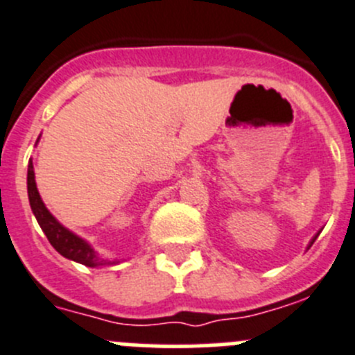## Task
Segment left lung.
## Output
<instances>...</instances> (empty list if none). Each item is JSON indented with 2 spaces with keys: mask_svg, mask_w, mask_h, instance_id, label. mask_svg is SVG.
I'll use <instances>...</instances> for the list:
<instances>
[{
  "mask_svg": "<svg viewBox=\"0 0 355 355\" xmlns=\"http://www.w3.org/2000/svg\"><path fill=\"white\" fill-rule=\"evenodd\" d=\"M317 236H319V234H317ZM317 236H315V238H313V240H312V243H313V241H315V240H317ZM312 243H310V245H312Z\"/></svg>",
  "mask_w": 355,
  "mask_h": 355,
  "instance_id": "obj_1",
  "label": "left lung"
}]
</instances>
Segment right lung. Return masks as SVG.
<instances>
[{
    "label": "right lung",
    "mask_w": 355,
    "mask_h": 355,
    "mask_svg": "<svg viewBox=\"0 0 355 355\" xmlns=\"http://www.w3.org/2000/svg\"><path fill=\"white\" fill-rule=\"evenodd\" d=\"M28 196H29L31 210L33 214H35L36 220H38L40 227H42V231L45 233V236L49 238L52 247H54L61 256L68 257V259L71 261H77V263L84 264V266H89V268L105 266V264L115 263V261L112 263V261L99 259L87 241H84L82 238H78L77 234H73L71 231L62 227L61 224L52 217V214L47 210V207L43 205L42 198H40L38 189H36L35 170H33L31 161H29L28 164Z\"/></svg>",
    "instance_id": "obj_1"
}]
</instances>
